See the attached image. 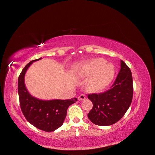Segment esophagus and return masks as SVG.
Masks as SVG:
<instances>
[{
	"mask_svg": "<svg viewBox=\"0 0 155 155\" xmlns=\"http://www.w3.org/2000/svg\"><path fill=\"white\" fill-rule=\"evenodd\" d=\"M78 99L79 101H83V100L86 99V96H85V95H84V94H81L80 95H79Z\"/></svg>",
	"mask_w": 155,
	"mask_h": 155,
	"instance_id": "1",
	"label": "esophagus"
}]
</instances>
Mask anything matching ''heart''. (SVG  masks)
Segmentation results:
<instances>
[{"label":"heart","instance_id":"obj_1","mask_svg":"<svg viewBox=\"0 0 155 155\" xmlns=\"http://www.w3.org/2000/svg\"><path fill=\"white\" fill-rule=\"evenodd\" d=\"M80 74L84 77H90L88 87L94 91H100L111 82L115 74V69L111 64L103 58H95L81 64Z\"/></svg>","mask_w":155,"mask_h":155}]
</instances>
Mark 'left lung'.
<instances>
[{
	"instance_id": "1",
	"label": "left lung",
	"mask_w": 155,
	"mask_h": 155,
	"mask_svg": "<svg viewBox=\"0 0 155 155\" xmlns=\"http://www.w3.org/2000/svg\"><path fill=\"white\" fill-rule=\"evenodd\" d=\"M133 79L130 68L120 60V69L111 88L101 94H88L93 103L88 117L94 124L110 126L124 115L132 101Z\"/></svg>"
}]
</instances>
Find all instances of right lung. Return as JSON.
Segmentation results:
<instances>
[{"mask_svg": "<svg viewBox=\"0 0 155 155\" xmlns=\"http://www.w3.org/2000/svg\"><path fill=\"white\" fill-rule=\"evenodd\" d=\"M41 59L32 60L23 68L18 79V93L20 108L27 120L39 130L51 132L63 124L68 106L77 99L41 100L29 94L25 85V74L32 63Z\"/></svg>", "mask_w": 155, "mask_h": 155, "instance_id": "right-lung-1", "label": "right lung"}]
</instances>
